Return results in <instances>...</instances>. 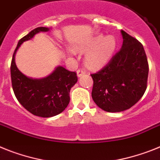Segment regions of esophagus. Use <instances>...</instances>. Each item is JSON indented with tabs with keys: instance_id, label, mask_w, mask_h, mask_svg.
Listing matches in <instances>:
<instances>
[{
	"instance_id": "1",
	"label": "esophagus",
	"mask_w": 160,
	"mask_h": 160,
	"mask_svg": "<svg viewBox=\"0 0 160 160\" xmlns=\"http://www.w3.org/2000/svg\"><path fill=\"white\" fill-rule=\"evenodd\" d=\"M84 74H85V71L82 70V69H78L77 70L78 77H82V76Z\"/></svg>"
}]
</instances>
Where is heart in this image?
Here are the masks:
<instances>
[{
    "instance_id": "heart-1",
    "label": "heart",
    "mask_w": 160,
    "mask_h": 160,
    "mask_svg": "<svg viewBox=\"0 0 160 160\" xmlns=\"http://www.w3.org/2000/svg\"><path fill=\"white\" fill-rule=\"evenodd\" d=\"M117 48V41L114 36L108 35L105 37L98 35L91 38L87 43L77 47L78 51L87 53L85 57V64L89 69H99L107 63L111 58ZM67 53L70 56L75 54L73 49H67Z\"/></svg>"
}]
</instances>
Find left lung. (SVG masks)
Returning a JSON list of instances; mask_svg holds the SVG:
<instances>
[{
	"label": "left lung",
	"instance_id": "left-lung-1",
	"mask_svg": "<svg viewBox=\"0 0 160 160\" xmlns=\"http://www.w3.org/2000/svg\"><path fill=\"white\" fill-rule=\"evenodd\" d=\"M121 49L108 63L92 73L91 96L98 107L109 112L130 108L145 93L149 65L142 44L121 31Z\"/></svg>",
	"mask_w": 160,
	"mask_h": 160
}]
</instances>
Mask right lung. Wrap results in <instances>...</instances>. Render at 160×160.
Returning a JSON list of instances; mask_svg holds the SVG:
<instances>
[{"label": "right lung", "instance_id": "add662e5", "mask_svg": "<svg viewBox=\"0 0 160 160\" xmlns=\"http://www.w3.org/2000/svg\"><path fill=\"white\" fill-rule=\"evenodd\" d=\"M48 27H37L18 43L12 57L10 73L13 91L18 102L33 115L51 117L58 115L69 103V91L78 82L77 73L58 66L48 77L33 79L27 77L17 68L15 54L24 41L29 40L40 31H48Z\"/></svg>", "mask_w": 160, "mask_h": 160}]
</instances>
